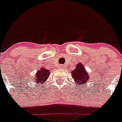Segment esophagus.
<instances>
[{"label":"esophagus","instance_id":"1","mask_svg":"<svg viewBox=\"0 0 122 122\" xmlns=\"http://www.w3.org/2000/svg\"><path fill=\"white\" fill-rule=\"evenodd\" d=\"M65 68H66V67H65V65H61L59 66V69H65Z\"/></svg>","mask_w":122,"mask_h":122}]
</instances>
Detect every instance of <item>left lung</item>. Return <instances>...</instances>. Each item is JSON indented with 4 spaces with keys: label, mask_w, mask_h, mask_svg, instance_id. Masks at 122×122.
Segmentation results:
<instances>
[{
    "label": "left lung",
    "mask_w": 122,
    "mask_h": 122,
    "mask_svg": "<svg viewBox=\"0 0 122 122\" xmlns=\"http://www.w3.org/2000/svg\"><path fill=\"white\" fill-rule=\"evenodd\" d=\"M71 76L75 82L79 85H86L90 78V74L86 72L83 64L81 63L77 64L75 69L71 71Z\"/></svg>",
    "instance_id": "1"
}]
</instances>
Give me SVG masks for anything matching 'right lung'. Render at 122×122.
<instances>
[{
    "label": "right lung",
    "instance_id": "obj_1",
    "mask_svg": "<svg viewBox=\"0 0 122 122\" xmlns=\"http://www.w3.org/2000/svg\"><path fill=\"white\" fill-rule=\"evenodd\" d=\"M49 74H50L49 70L42 67L39 71H37V73H36L34 81H36V85H40V84L45 85V82L49 77Z\"/></svg>",
    "mask_w": 122,
    "mask_h": 122
}]
</instances>
